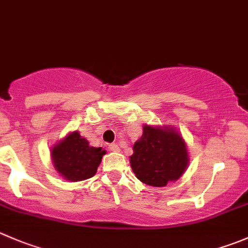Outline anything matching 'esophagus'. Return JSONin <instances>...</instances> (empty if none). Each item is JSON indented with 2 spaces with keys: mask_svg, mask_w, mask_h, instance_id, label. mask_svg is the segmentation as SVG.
<instances>
[{
  "mask_svg": "<svg viewBox=\"0 0 248 248\" xmlns=\"http://www.w3.org/2000/svg\"><path fill=\"white\" fill-rule=\"evenodd\" d=\"M108 148H109L110 151H115V153H117V151H120L119 145H117V144H115V143L109 144V146H108Z\"/></svg>",
  "mask_w": 248,
  "mask_h": 248,
  "instance_id": "esophagus-1",
  "label": "esophagus"
}]
</instances>
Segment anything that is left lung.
I'll return each instance as SVG.
<instances>
[{
  "mask_svg": "<svg viewBox=\"0 0 248 248\" xmlns=\"http://www.w3.org/2000/svg\"><path fill=\"white\" fill-rule=\"evenodd\" d=\"M186 166L188 153L177 132L168 127L144 126L131 156V167L140 182L151 186H165L168 182L177 180Z\"/></svg>",
  "mask_w": 248,
  "mask_h": 248,
  "instance_id": "1",
  "label": "left lung"
}]
</instances>
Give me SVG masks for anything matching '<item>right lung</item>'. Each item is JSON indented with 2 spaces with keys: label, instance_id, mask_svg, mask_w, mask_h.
I'll return each mask as SVG.
<instances>
[{
  "label": "right lung",
  "instance_id": "right-lung-1",
  "mask_svg": "<svg viewBox=\"0 0 248 248\" xmlns=\"http://www.w3.org/2000/svg\"><path fill=\"white\" fill-rule=\"evenodd\" d=\"M105 150L90 146L88 141L73 132L52 150L55 170L71 182L92 178L95 174Z\"/></svg>",
  "mask_w": 248,
  "mask_h": 248
}]
</instances>
